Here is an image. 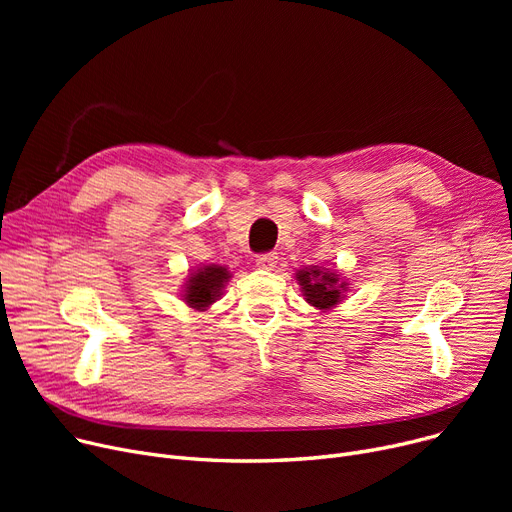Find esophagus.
Listing matches in <instances>:
<instances>
[{"label": "esophagus", "mask_w": 512, "mask_h": 512, "mask_svg": "<svg viewBox=\"0 0 512 512\" xmlns=\"http://www.w3.org/2000/svg\"><path fill=\"white\" fill-rule=\"evenodd\" d=\"M278 263V253H261L257 257V267H261V270H272V267H276Z\"/></svg>", "instance_id": "obj_1"}]
</instances>
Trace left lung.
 Returning a JSON list of instances; mask_svg holds the SVG:
<instances>
[{
  "instance_id": "obj_1",
  "label": "left lung",
  "mask_w": 512,
  "mask_h": 512,
  "mask_svg": "<svg viewBox=\"0 0 512 512\" xmlns=\"http://www.w3.org/2000/svg\"><path fill=\"white\" fill-rule=\"evenodd\" d=\"M297 280L307 297V303L321 311L336 307L344 299L346 282H342L336 272L324 270V267L309 265L297 272Z\"/></svg>"
}]
</instances>
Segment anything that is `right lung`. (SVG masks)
Listing matches in <instances>:
<instances>
[{
    "instance_id": "obj_1",
    "label": "right lung",
    "mask_w": 512,
    "mask_h": 512,
    "mask_svg": "<svg viewBox=\"0 0 512 512\" xmlns=\"http://www.w3.org/2000/svg\"><path fill=\"white\" fill-rule=\"evenodd\" d=\"M230 274L222 265H205L199 267L197 272L188 276L186 290H184V301L188 307L197 311H205L211 303L220 299L222 288L228 282Z\"/></svg>"
}]
</instances>
